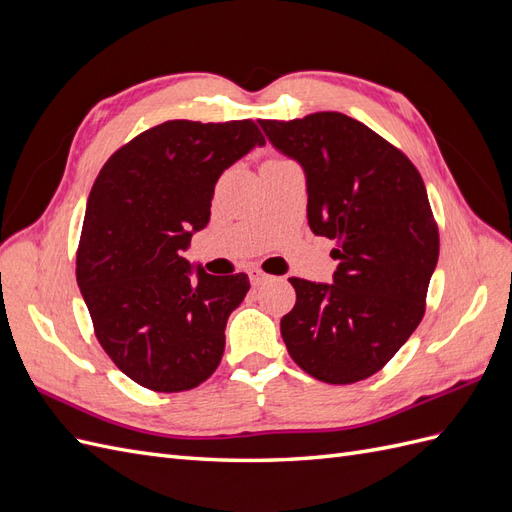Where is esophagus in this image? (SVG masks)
<instances>
[{
	"label": "esophagus",
	"instance_id": "1",
	"mask_svg": "<svg viewBox=\"0 0 512 512\" xmlns=\"http://www.w3.org/2000/svg\"><path fill=\"white\" fill-rule=\"evenodd\" d=\"M247 275H250V282H252V286H260L262 282H265L267 280V275L265 273H262L260 269H252L250 273H247Z\"/></svg>",
	"mask_w": 512,
	"mask_h": 512
}]
</instances>
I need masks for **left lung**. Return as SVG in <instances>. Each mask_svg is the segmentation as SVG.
<instances>
[{
  "instance_id": "1",
  "label": "left lung",
  "mask_w": 512,
  "mask_h": 512,
  "mask_svg": "<svg viewBox=\"0 0 512 512\" xmlns=\"http://www.w3.org/2000/svg\"><path fill=\"white\" fill-rule=\"evenodd\" d=\"M258 123L303 168L309 228L337 241L333 284L288 280L297 292L280 322L288 354L320 382L365 380L425 314L440 254L425 183L404 153L348 115Z\"/></svg>"
}]
</instances>
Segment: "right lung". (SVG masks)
<instances>
[{
	"mask_svg": "<svg viewBox=\"0 0 512 512\" xmlns=\"http://www.w3.org/2000/svg\"><path fill=\"white\" fill-rule=\"evenodd\" d=\"M262 145L252 119L164 121L115 151L91 188L76 282L100 346L145 389H194L222 361L250 280L194 270L181 252L209 224L220 175Z\"/></svg>",
	"mask_w": 512,
	"mask_h": 512,
	"instance_id": "add662e5",
	"label": "right lung"
}]
</instances>
